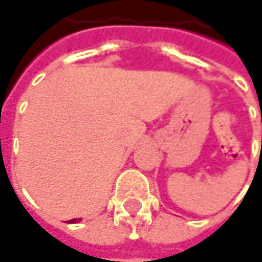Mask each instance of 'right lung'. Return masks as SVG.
Returning <instances> with one entry per match:
<instances>
[{
	"label": "right lung",
	"instance_id": "right-lung-1",
	"mask_svg": "<svg viewBox=\"0 0 262 262\" xmlns=\"http://www.w3.org/2000/svg\"><path fill=\"white\" fill-rule=\"evenodd\" d=\"M78 220H81V219H78ZM77 219H73V220H70V223H76Z\"/></svg>",
	"mask_w": 262,
	"mask_h": 262
}]
</instances>
